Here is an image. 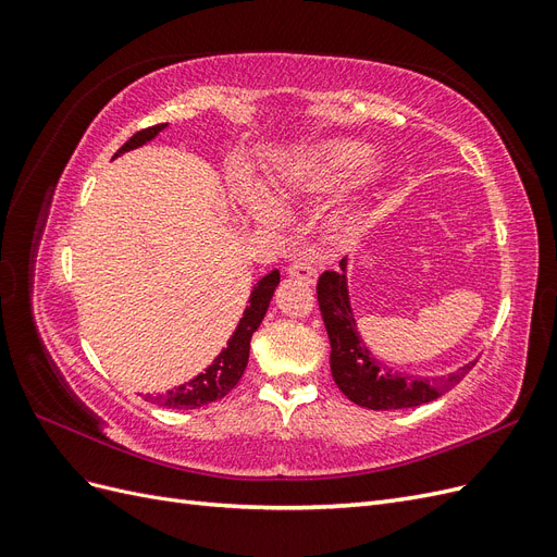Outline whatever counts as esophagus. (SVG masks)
Segmentation results:
<instances>
[{"label":"esophagus","mask_w":557,"mask_h":557,"mask_svg":"<svg viewBox=\"0 0 557 557\" xmlns=\"http://www.w3.org/2000/svg\"><path fill=\"white\" fill-rule=\"evenodd\" d=\"M288 274L293 278H301V281H307V283H313L315 276H318V269L313 264L305 262V260H295V262L288 264Z\"/></svg>","instance_id":"esophagus-1"}]
</instances>
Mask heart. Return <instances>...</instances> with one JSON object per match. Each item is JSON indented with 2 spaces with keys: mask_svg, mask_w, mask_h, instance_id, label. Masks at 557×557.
<instances>
[{
  "mask_svg": "<svg viewBox=\"0 0 557 557\" xmlns=\"http://www.w3.org/2000/svg\"><path fill=\"white\" fill-rule=\"evenodd\" d=\"M369 148L352 139H330L315 144L281 164L276 197L283 205H297L334 193L348 178V193L369 188L381 176V162L367 158ZM252 211L262 221H276L278 207L262 195L252 197Z\"/></svg>",
  "mask_w": 557,
  "mask_h": 557,
  "instance_id": "obj_1",
  "label": "heart"
}]
</instances>
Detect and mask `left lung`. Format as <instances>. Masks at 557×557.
Segmentation results:
<instances>
[{"label":"left lung","mask_w":557,"mask_h":557,"mask_svg":"<svg viewBox=\"0 0 557 557\" xmlns=\"http://www.w3.org/2000/svg\"><path fill=\"white\" fill-rule=\"evenodd\" d=\"M342 272H323L318 278V307L330 336V369L339 391L356 401L358 407L387 411L411 409L442 397L453 385H458L474 362L460 367L442 379H413L395 374L379 362L358 334V323L350 311L346 288V258L339 262Z\"/></svg>","instance_id":"left-lung-1"}]
</instances>
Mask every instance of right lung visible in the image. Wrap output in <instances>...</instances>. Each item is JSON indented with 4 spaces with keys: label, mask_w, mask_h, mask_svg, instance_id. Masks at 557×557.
Instances as JSON below:
<instances>
[{
    "label": "right lung",
    "mask_w": 557,
    "mask_h": 557,
    "mask_svg": "<svg viewBox=\"0 0 557 557\" xmlns=\"http://www.w3.org/2000/svg\"><path fill=\"white\" fill-rule=\"evenodd\" d=\"M164 127L166 125L162 123V125H153V127H146V129L137 132L134 137H129L121 148H117V153L113 158H117L121 153H127V150H132V148H139L150 139H156L158 132H162ZM278 281H281V274H278V269H274V272H269L267 276H262L256 283V288H252L250 299H248L250 305L246 307L237 330H234V334L230 336V342L221 350V356H218L205 369V372L195 376L193 381L174 387V391H166L164 395H156V397L146 395V399L158 404V407H166V409H197V407H205V404H211L215 399H223L244 376V369L248 364L250 336L260 327Z\"/></svg>",
    "instance_id": "obj_1"
}]
</instances>
